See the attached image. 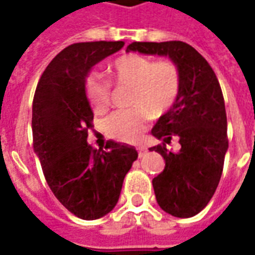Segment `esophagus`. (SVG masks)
<instances>
[{
	"instance_id": "obj_1",
	"label": "esophagus",
	"mask_w": 255,
	"mask_h": 255,
	"mask_svg": "<svg viewBox=\"0 0 255 255\" xmlns=\"http://www.w3.org/2000/svg\"><path fill=\"white\" fill-rule=\"evenodd\" d=\"M136 150H138L139 157H143V155L147 153V149H146V147H143V146H140V147H138Z\"/></svg>"
}]
</instances>
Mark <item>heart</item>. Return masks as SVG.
I'll use <instances>...</instances> for the list:
<instances>
[{
  "label": "heart",
  "instance_id": "obj_1",
  "mask_svg": "<svg viewBox=\"0 0 255 255\" xmlns=\"http://www.w3.org/2000/svg\"><path fill=\"white\" fill-rule=\"evenodd\" d=\"M108 73L116 84H131L129 105L133 109L117 111L106 120V131L123 142H136L147 127L150 115L162 116L175 105L180 93V71L173 61L146 57L136 53L113 60ZM86 97L95 113L111 104V83L98 73H91L84 83Z\"/></svg>",
  "mask_w": 255,
  "mask_h": 255
}]
</instances>
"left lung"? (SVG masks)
<instances>
[{
  "mask_svg": "<svg viewBox=\"0 0 255 255\" xmlns=\"http://www.w3.org/2000/svg\"><path fill=\"white\" fill-rule=\"evenodd\" d=\"M127 52L165 56L180 71L176 102L151 129L162 143L150 150L165 160L164 171L153 179V188L164 212L180 219L192 217L213 197L228 150L227 113L217 76L186 42H132ZM172 138L181 144L176 152L166 149Z\"/></svg>",
  "mask_w": 255,
  "mask_h": 255,
  "instance_id": "obj_1",
  "label": "left lung"
}]
</instances>
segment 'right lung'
I'll return each instance as SVG.
<instances>
[{
    "label": "right lung",
    "instance_id": "1",
    "mask_svg": "<svg viewBox=\"0 0 255 255\" xmlns=\"http://www.w3.org/2000/svg\"><path fill=\"white\" fill-rule=\"evenodd\" d=\"M123 46V41H100L65 47L43 71L32 101L34 151L54 197L79 219L97 220L116 206L124 177L138 158L126 143L109 140L105 150L87 143L94 115L86 78Z\"/></svg>",
    "mask_w": 255,
    "mask_h": 255
}]
</instances>
